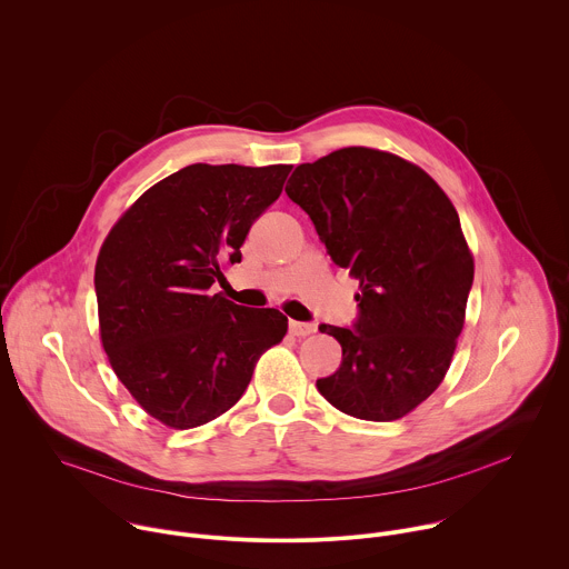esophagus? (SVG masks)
Here are the masks:
<instances>
[{
	"mask_svg": "<svg viewBox=\"0 0 569 569\" xmlns=\"http://www.w3.org/2000/svg\"><path fill=\"white\" fill-rule=\"evenodd\" d=\"M316 331V325L311 322H298V320H289V333L291 336H298V338H305L309 333Z\"/></svg>",
	"mask_w": 569,
	"mask_h": 569,
	"instance_id": "obj_1",
	"label": "esophagus"
}]
</instances>
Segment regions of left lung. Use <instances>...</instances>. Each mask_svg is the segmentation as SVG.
Returning a JSON list of instances; mask_svg holds the SVG:
<instances>
[{
  "label": "left lung",
  "instance_id": "left-lung-1",
  "mask_svg": "<svg viewBox=\"0 0 569 569\" xmlns=\"http://www.w3.org/2000/svg\"><path fill=\"white\" fill-rule=\"evenodd\" d=\"M284 191L360 282L356 329L320 325L342 362L318 391L353 418L407 416L442 382L473 282L451 200L420 167L367 147L300 164Z\"/></svg>",
  "mask_w": 569,
  "mask_h": 569
}]
</instances>
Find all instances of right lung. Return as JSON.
Instances as JSON below:
<instances>
[{"label":"right lung","instance_id":"right-lung-1","mask_svg":"<svg viewBox=\"0 0 569 569\" xmlns=\"http://www.w3.org/2000/svg\"><path fill=\"white\" fill-rule=\"evenodd\" d=\"M291 164H191L142 193L96 264L100 338L138 405L171 429L231 409L260 356L287 333L278 309L240 307L211 284L284 187Z\"/></svg>","mask_w":569,"mask_h":569}]
</instances>
